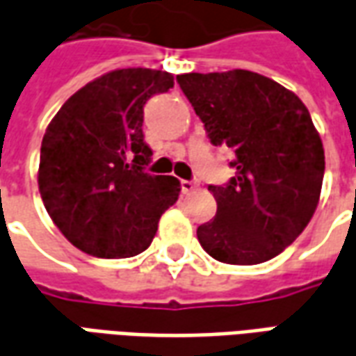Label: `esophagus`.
<instances>
[{
  "label": "esophagus",
  "mask_w": 356,
  "mask_h": 356,
  "mask_svg": "<svg viewBox=\"0 0 356 356\" xmlns=\"http://www.w3.org/2000/svg\"><path fill=\"white\" fill-rule=\"evenodd\" d=\"M180 188H182L184 193H191V191L197 190V184L191 182V180H182V182H180Z\"/></svg>",
  "instance_id": "34e87169"
}]
</instances>
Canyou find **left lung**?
Instances as JSON below:
<instances>
[{
	"mask_svg": "<svg viewBox=\"0 0 356 356\" xmlns=\"http://www.w3.org/2000/svg\"><path fill=\"white\" fill-rule=\"evenodd\" d=\"M213 145L230 147L236 176L209 186L216 216L201 247L228 264L270 261L311 222L324 178V147L305 103L251 70L178 74Z\"/></svg>",
	"mask_w": 356,
	"mask_h": 356,
	"instance_id": "left-lung-1",
	"label": "left lung"
}]
</instances>
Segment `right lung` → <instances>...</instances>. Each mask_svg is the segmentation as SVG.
Returning <instances> with one entry per match:
<instances>
[{"mask_svg":"<svg viewBox=\"0 0 356 356\" xmlns=\"http://www.w3.org/2000/svg\"><path fill=\"white\" fill-rule=\"evenodd\" d=\"M165 70L118 69L65 102L42 140L38 186L53 224L80 251L99 259L142 253L161 214L176 203L174 176L145 172L143 105L168 92Z\"/></svg>","mask_w":356,"mask_h":356,"instance_id":"add662e5","label":"right lung"}]
</instances>
